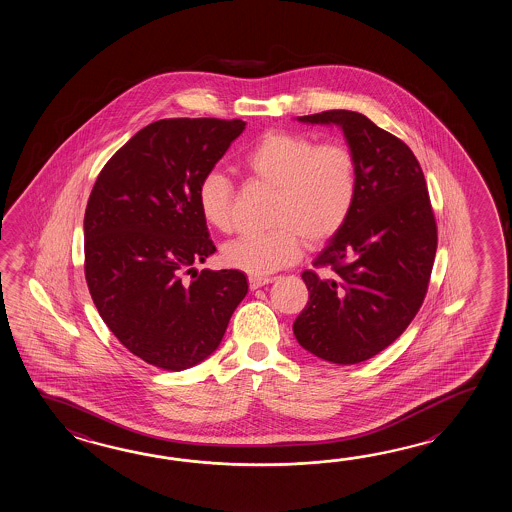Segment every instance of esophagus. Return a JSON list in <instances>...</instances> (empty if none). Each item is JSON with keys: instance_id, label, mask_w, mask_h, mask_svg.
Instances as JSON below:
<instances>
[{"instance_id": "obj_1", "label": "esophagus", "mask_w": 512, "mask_h": 512, "mask_svg": "<svg viewBox=\"0 0 512 512\" xmlns=\"http://www.w3.org/2000/svg\"><path fill=\"white\" fill-rule=\"evenodd\" d=\"M271 282V278H256V276H251V278H249V287H251V291H256V289H260L263 285H267V283Z\"/></svg>"}]
</instances>
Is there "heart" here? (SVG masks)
Masks as SVG:
<instances>
[{
	"instance_id": "b5f03b06",
	"label": "heart",
	"mask_w": 512,
	"mask_h": 512,
	"mask_svg": "<svg viewBox=\"0 0 512 512\" xmlns=\"http://www.w3.org/2000/svg\"><path fill=\"white\" fill-rule=\"evenodd\" d=\"M243 164L247 172L276 188L272 201L274 229L230 241L221 261L256 278L269 276L300 258L302 247L333 240L357 203L359 163L344 142H318L296 131L261 135ZM234 185L221 170H208L197 185V205L210 227L232 229Z\"/></svg>"
}]
</instances>
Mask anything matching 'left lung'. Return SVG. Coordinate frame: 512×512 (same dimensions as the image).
<instances>
[{"label":"left lung","instance_id":"left-lung-1","mask_svg":"<svg viewBox=\"0 0 512 512\" xmlns=\"http://www.w3.org/2000/svg\"><path fill=\"white\" fill-rule=\"evenodd\" d=\"M338 126L359 163V196L344 229L316 256L331 278L302 272L309 302L294 320L302 348L333 364H359L388 348L425 300L437 227L414 152L366 115L331 109L296 117Z\"/></svg>","mask_w":512,"mask_h":512}]
</instances>
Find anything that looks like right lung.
Here are the masks:
<instances>
[{"label": "right lung", "instance_id": "obj_1", "mask_svg": "<svg viewBox=\"0 0 512 512\" xmlns=\"http://www.w3.org/2000/svg\"><path fill=\"white\" fill-rule=\"evenodd\" d=\"M243 130L240 119L152 122L109 159L87 201L84 269L98 315L157 368L208 359L249 291L241 271L194 269L216 252L197 185Z\"/></svg>", "mask_w": 512, "mask_h": 512}]
</instances>
